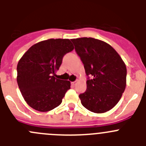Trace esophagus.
Here are the masks:
<instances>
[{
  "label": "esophagus",
  "mask_w": 146,
  "mask_h": 146,
  "mask_svg": "<svg viewBox=\"0 0 146 146\" xmlns=\"http://www.w3.org/2000/svg\"><path fill=\"white\" fill-rule=\"evenodd\" d=\"M77 80L74 81V82H72V86H75V85L77 84Z\"/></svg>",
  "instance_id": "esophagus-1"
}]
</instances>
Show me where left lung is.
<instances>
[{"label":"left lung","instance_id":"obj_1","mask_svg":"<svg viewBox=\"0 0 146 146\" xmlns=\"http://www.w3.org/2000/svg\"><path fill=\"white\" fill-rule=\"evenodd\" d=\"M84 65L87 89L79 97L83 107L96 113L114 108L126 88V67L118 52L106 42L94 38L72 39Z\"/></svg>","mask_w":146,"mask_h":146}]
</instances>
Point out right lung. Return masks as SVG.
<instances>
[{
	"label": "right lung",
	"mask_w": 146,
	"mask_h": 146,
	"mask_svg": "<svg viewBox=\"0 0 146 146\" xmlns=\"http://www.w3.org/2000/svg\"><path fill=\"white\" fill-rule=\"evenodd\" d=\"M74 46L69 39L50 38L30 47L18 62L17 84L30 107L40 112L50 111L62 102L70 82L56 79L64 55Z\"/></svg>",
	"instance_id": "obj_1"
}]
</instances>
